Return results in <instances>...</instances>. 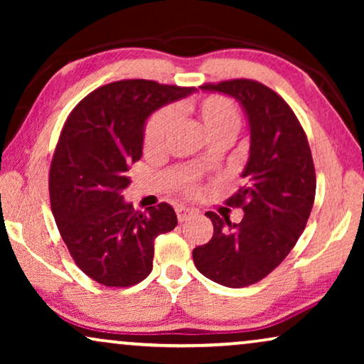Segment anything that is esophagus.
Segmentation results:
<instances>
[{
  "instance_id": "1",
  "label": "esophagus",
  "mask_w": 364,
  "mask_h": 364,
  "mask_svg": "<svg viewBox=\"0 0 364 364\" xmlns=\"http://www.w3.org/2000/svg\"><path fill=\"white\" fill-rule=\"evenodd\" d=\"M176 213H177L178 222H186L187 218H191V217L196 215V210H193V208H187V207H177L176 208Z\"/></svg>"
}]
</instances>
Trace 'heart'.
Returning <instances> with one entry per match:
<instances>
[{
	"label": "heart",
	"mask_w": 364,
	"mask_h": 364,
	"mask_svg": "<svg viewBox=\"0 0 364 364\" xmlns=\"http://www.w3.org/2000/svg\"><path fill=\"white\" fill-rule=\"evenodd\" d=\"M196 114L200 119L207 136L212 142L233 141L240 131L242 117L237 104L220 94H210L196 104ZM176 126L173 107H161L151 114L144 126V149L147 152H161Z\"/></svg>",
	"instance_id": "b5f03b06"
}]
</instances>
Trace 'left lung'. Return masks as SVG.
Masks as SVG:
<instances>
[{
	"mask_svg": "<svg viewBox=\"0 0 364 364\" xmlns=\"http://www.w3.org/2000/svg\"><path fill=\"white\" fill-rule=\"evenodd\" d=\"M202 89L228 94L242 104L250 126V157L242 172L245 183L227 200L245 215L232 223L207 212L213 235L193 248V263L223 287H250L285 260L305 230L316 192L311 151L295 112L265 84L230 79Z\"/></svg>",
	"mask_w": 364,
	"mask_h": 364,
	"instance_id": "left-lung-1",
	"label": "left lung"
}]
</instances>
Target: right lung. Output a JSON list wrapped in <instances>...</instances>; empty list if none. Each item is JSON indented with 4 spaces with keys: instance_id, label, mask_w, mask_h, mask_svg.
Segmentation results:
<instances>
[{
    "instance_id": "add662e5",
    "label": "right lung",
    "mask_w": 364,
    "mask_h": 364,
    "mask_svg": "<svg viewBox=\"0 0 364 364\" xmlns=\"http://www.w3.org/2000/svg\"><path fill=\"white\" fill-rule=\"evenodd\" d=\"M193 92L147 79L97 87L69 114L49 168L51 210L76 265L104 287L126 288L152 272L154 240L177 225L168 203L134 210L121 192L142 157L144 124Z\"/></svg>"
}]
</instances>
